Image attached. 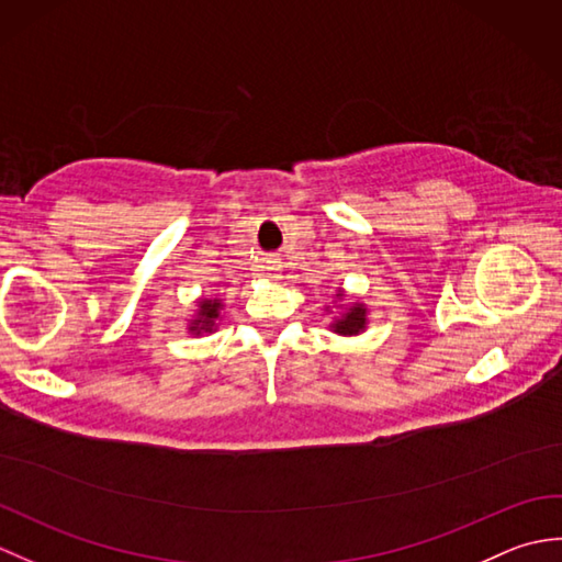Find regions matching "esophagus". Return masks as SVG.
Segmentation results:
<instances>
[{
  "label": "esophagus",
  "instance_id": "34e87169",
  "mask_svg": "<svg viewBox=\"0 0 562 562\" xmlns=\"http://www.w3.org/2000/svg\"><path fill=\"white\" fill-rule=\"evenodd\" d=\"M266 270H268L270 278H278V274H280V260L278 258H268L266 260Z\"/></svg>",
  "mask_w": 562,
  "mask_h": 562
}]
</instances>
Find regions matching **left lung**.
<instances>
[{
	"instance_id": "1",
	"label": "left lung",
	"mask_w": 562,
	"mask_h": 562,
	"mask_svg": "<svg viewBox=\"0 0 562 562\" xmlns=\"http://www.w3.org/2000/svg\"><path fill=\"white\" fill-rule=\"evenodd\" d=\"M333 306H336V314H333L330 306H326L324 312L333 314L328 328L336 333V336L355 338V336H362V333L369 328L367 304L362 300H350L348 292L342 288H336V294H333Z\"/></svg>"
}]
</instances>
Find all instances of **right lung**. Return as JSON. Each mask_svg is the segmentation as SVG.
<instances>
[{
  "instance_id": "1",
  "label": "right lung",
  "mask_w": 562,
  "mask_h": 562,
  "mask_svg": "<svg viewBox=\"0 0 562 562\" xmlns=\"http://www.w3.org/2000/svg\"><path fill=\"white\" fill-rule=\"evenodd\" d=\"M222 312H224V302L217 300V296H212V300H202L195 302V312L188 316V324L186 330L190 333L193 338H202V336H210L220 328L222 324Z\"/></svg>"
}]
</instances>
